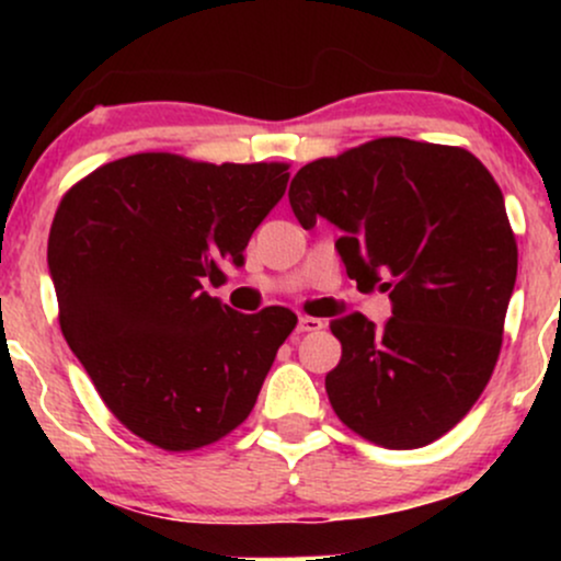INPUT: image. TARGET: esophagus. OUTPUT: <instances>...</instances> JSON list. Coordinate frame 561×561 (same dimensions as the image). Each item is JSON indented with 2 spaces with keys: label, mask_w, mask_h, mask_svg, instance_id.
Instances as JSON below:
<instances>
[{
  "label": "esophagus",
  "mask_w": 561,
  "mask_h": 561,
  "mask_svg": "<svg viewBox=\"0 0 561 561\" xmlns=\"http://www.w3.org/2000/svg\"><path fill=\"white\" fill-rule=\"evenodd\" d=\"M324 330V321L317 319V317H300L298 319V332L306 334V332H319Z\"/></svg>",
  "instance_id": "1"
}]
</instances>
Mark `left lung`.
Returning a JSON list of instances; mask_svg holds the SVG:
<instances>
[{"mask_svg": "<svg viewBox=\"0 0 561 561\" xmlns=\"http://www.w3.org/2000/svg\"><path fill=\"white\" fill-rule=\"evenodd\" d=\"M302 229L327 218L345 272L390 295L379 327L332 319L334 414L385 448H422L465 420L499 362L517 242L491 171L461 147L382 137L302 165L289 184Z\"/></svg>", "mask_w": 561, "mask_h": 561, "instance_id": "1", "label": "left lung"}]
</instances>
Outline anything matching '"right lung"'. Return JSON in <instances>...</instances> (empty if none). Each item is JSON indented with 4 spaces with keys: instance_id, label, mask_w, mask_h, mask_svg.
Returning <instances> with one entry per match:
<instances>
[{
    "instance_id": "1",
    "label": "right lung",
    "mask_w": 561,
    "mask_h": 561,
    "mask_svg": "<svg viewBox=\"0 0 561 561\" xmlns=\"http://www.w3.org/2000/svg\"><path fill=\"white\" fill-rule=\"evenodd\" d=\"M285 163L139 152L70 186L49 229L60 330L115 420L163 450L221 440L253 411L289 308L240 313L205 282L287 190Z\"/></svg>"
}]
</instances>
